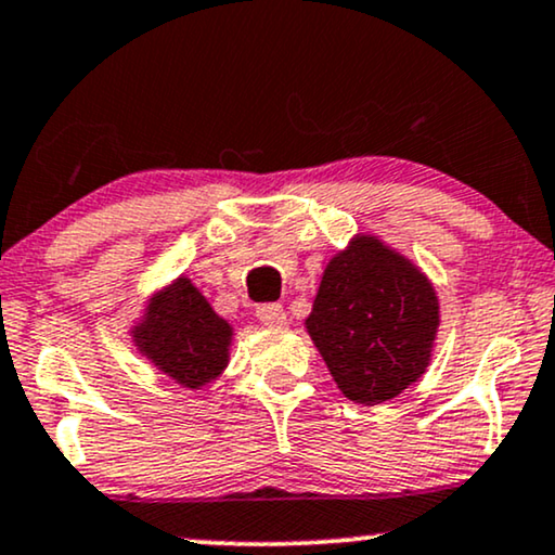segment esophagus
<instances>
[{"label": "esophagus", "mask_w": 555, "mask_h": 555, "mask_svg": "<svg viewBox=\"0 0 555 555\" xmlns=\"http://www.w3.org/2000/svg\"><path fill=\"white\" fill-rule=\"evenodd\" d=\"M256 317L266 327H284L286 324V312L282 305H261L256 309Z\"/></svg>", "instance_id": "obj_1"}]
</instances>
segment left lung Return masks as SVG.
Instances as JSON below:
<instances>
[{
    "label": "left lung",
    "instance_id": "1",
    "mask_svg": "<svg viewBox=\"0 0 555 555\" xmlns=\"http://www.w3.org/2000/svg\"><path fill=\"white\" fill-rule=\"evenodd\" d=\"M305 324L345 398L375 405L426 373L439 299L418 266L358 233L330 258Z\"/></svg>",
    "mask_w": 555,
    "mask_h": 555
}]
</instances>
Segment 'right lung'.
I'll use <instances>...</instances> for the list:
<instances>
[{
	"label": "right lung",
	"instance_id": "obj_1",
	"mask_svg": "<svg viewBox=\"0 0 555 555\" xmlns=\"http://www.w3.org/2000/svg\"><path fill=\"white\" fill-rule=\"evenodd\" d=\"M137 350L182 388L201 390L225 371L233 327L188 276L154 294L131 330Z\"/></svg>",
	"mask_w": 555,
	"mask_h": 555
}]
</instances>
